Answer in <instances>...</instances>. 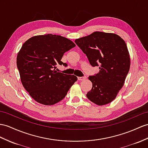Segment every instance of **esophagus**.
I'll return each instance as SVG.
<instances>
[{
    "label": "esophagus",
    "mask_w": 148,
    "mask_h": 148,
    "mask_svg": "<svg viewBox=\"0 0 148 148\" xmlns=\"http://www.w3.org/2000/svg\"><path fill=\"white\" fill-rule=\"evenodd\" d=\"M86 78V77L85 76H84V77H78V80L82 81V80H85Z\"/></svg>",
    "instance_id": "1"
}]
</instances>
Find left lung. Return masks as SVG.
Here are the masks:
<instances>
[{
  "label": "left lung",
  "mask_w": 148,
  "mask_h": 148,
  "mask_svg": "<svg viewBox=\"0 0 148 148\" xmlns=\"http://www.w3.org/2000/svg\"><path fill=\"white\" fill-rule=\"evenodd\" d=\"M92 66L99 72L88 79L92 88L87 98L98 106L110 103L124 85L130 68V56L125 42L114 33L100 31L75 39Z\"/></svg>",
  "instance_id": "left-lung-1"
}]
</instances>
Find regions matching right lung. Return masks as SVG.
Masks as SVG:
<instances>
[{"instance_id":"1","label":"right lung","mask_w":148,"mask_h":148,"mask_svg":"<svg viewBox=\"0 0 148 148\" xmlns=\"http://www.w3.org/2000/svg\"><path fill=\"white\" fill-rule=\"evenodd\" d=\"M76 46L59 35L35 36L25 42L17 56V66L21 82L37 102L54 105L63 100L77 80L74 75L55 70L57 65L67 66L61 60L64 53Z\"/></svg>"}]
</instances>
